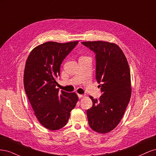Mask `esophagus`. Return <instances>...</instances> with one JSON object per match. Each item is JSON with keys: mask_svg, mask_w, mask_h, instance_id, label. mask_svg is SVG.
<instances>
[{"mask_svg": "<svg viewBox=\"0 0 156 156\" xmlns=\"http://www.w3.org/2000/svg\"><path fill=\"white\" fill-rule=\"evenodd\" d=\"M77 95H78V97H79V98H80V99H81V98H83L84 96V95H83V94H77Z\"/></svg>", "mask_w": 156, "mask_h": 156, "instance_id": "obj_1", "label": "esophagus"}]
</instances>
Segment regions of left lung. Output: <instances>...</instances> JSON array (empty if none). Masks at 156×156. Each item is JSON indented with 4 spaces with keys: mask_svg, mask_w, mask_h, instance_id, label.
<instances>
[{
    "mask_svg": "<svg viewBox=\"0 0 156 156\" xmlns=\"http://www.w3.org/2000/svg\"><path fill=\"white\" fill-rule=\"evenodd\" d=\"M96 53V78L101 83L103 94L94 99L93 105L87 110L90 127L99 133H106L120 123L131 95V75L123 51L115 43L105 41H83Z\"/></svg>",
    "mask_w": 156,
    "mask_h": 156,
    "instance_id": "left-lung-1",
    "label": "left lung"
}]
</instances>
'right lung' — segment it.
Returning <instances> with one entry per match:
<instances>
[{
    "instance_id": "obj_1",
    "label": "right lung",
    "mask_w": 156,
    "mask_h": 156,
    "mask_svg": "<svg viewBox=\"0 0 156 156\" xmlns=\"http://www.w3.org/2000/svg\"><path fill=\"white\" fill-rule=\"evenodd\" d=\"M77 44L45 42L33 49L27 60L25 90L37 119L49 130L65 126L79 100L75 92H59L56 88L60 64Z\"/></svg>"
}]
</instances>
